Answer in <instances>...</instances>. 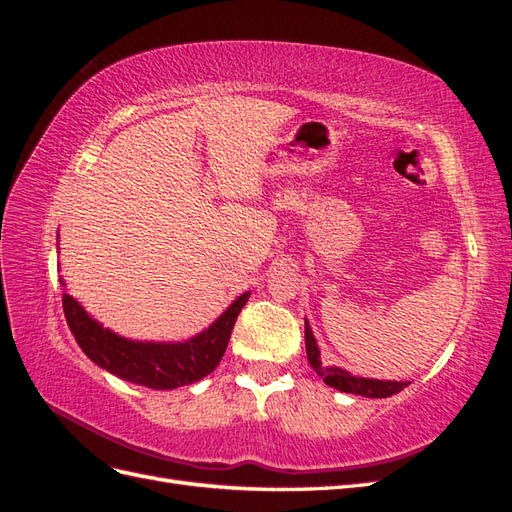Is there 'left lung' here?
Masks as SVG:
<instances>
[{"mask_svg": "<svg viewBox=\"0 0 512 512\" xmlns=\"http://www.w3.org/2000/svg\"><path fill=\"white\" fill-rule=\"evenodd\" d=\"M305 350H307V361L316 369V374L324 380V384L333 386V389L342 391V393H352V395H363V397H391L399 391H404L410 382L406 380H376V378H361V376H352L350 371L342 367H324L320 359V348L316 337L312 333V327L305 318Z\"/></svg>", "mask_w": 512, "mask_h": 512, "instance_id": "left-lung-1", "label": "left lung"}]
</instances>
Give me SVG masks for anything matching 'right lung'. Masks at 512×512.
<instances>
[{
    "label": "right lung",
    "instance_id": "1",
    "mask_svg": "<svg viewBox=\"0 0 512 512\" xmlns=\"http://www.w3.org/2000/svg\"><path fill=\"white\" fill-rule=\"evenodd\" d=\"M61 284L66 286L64 280ZM247 299L250 290L232 301L205 331L183 342H141V339L117 335L89 316L85 307L66 290L61 303L76 344L98 367L147 389L168 391L203 380L220 365L232 327Z\"/></svg>",
    "mask_w": 512,
    "mask_h": 512
}]
</instances>
